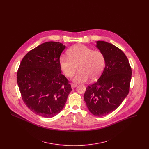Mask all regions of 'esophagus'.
I'll use <instances>...</instances> for the list:
<instances>
[{
  "label": "esophagus",
  "mask_w": 149,
  "mask_h": 149,
  "mask_svg": "<svg viewBox=\"0 0 149 149\" xmlns=\"http://www.w3.org/2000/svg\"><path fill=\"white\" fill-rule=\"evenodd\" d=\"M77 86V84H74V83H72V84H71V88H72V89H74V88H75Z\"/></svg>",
  "instance_id": "34e87169"
}]
</instances>
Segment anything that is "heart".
<instances>
[{"mask_svg": "<svg viewBox=\"0 0 149 149\" xmlns=\"http://www.w3.org/2000/svg\"><path fill=\"white\" fill-rule=\"evenodd\" d=\"M68 57H60L59 65L64 75L68 78L72 76L78 66V72L72 78L75 83H84L89 78L94 80L103 70L106 59L99 50H93L82 44H78L67 51Z\"/></svg>", "mask_w": 149, "mask_h": 149, "instance_id": "heart-1", "label": "heart"}]
</instances>
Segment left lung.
Listing matches in <instances>:
<instances>
[{"label": "left lung", "mask_w": 149, "mask_h": 149, "mask_svg": "<svg viewBox=\"0 0 149 149\" xmlns=\"http://www.w3.org/2000/svg\"><path fill=\"white\" fill-rule=\"evenodd\" d=\"M96 47L104 54L106 65L98 80L86 87L84 99L91 113L102 117L116 109L127 97L132 70L127 57L116 46L98 41Z\"/></svg>", "instance_id": "left-lung-1"}]
</instances>
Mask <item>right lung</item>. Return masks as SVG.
<instances>
[{
	"label": "right lung",
	"mask_w": 149,
	"mask_h": 149,
	"mask_svg": "<svg viewBox=\"0 0 149 149\" xmlns=\"http://www.w3.org/2000/svg\"><path fill=\"white\" fill-rule=\"evenodd\" d=\"M65 47L57 42L43 43L24 56L17 71L23 101L32 112L45 118L61 111L72 90L59 65Z\"/></svg>",
	"instance_id": "obj_1"
}]
</instances>
